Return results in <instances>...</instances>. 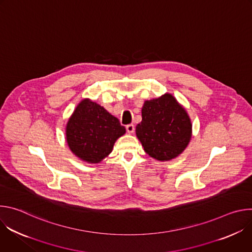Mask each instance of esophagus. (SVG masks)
I'll list each match as a JSON object with an SVG mask.
<instances>
[{"mask_svg":"<svg viewBox=\"0 0 252 252\" xmlns=\"http://www.w3.org/2000/svg\"><path fill=\"white\" fill-rule=\"evenodd\" d=\"M126 131H127L128 133H132V132L134 131V126H133V125H127V126H126Z\"/></svg>","mask_w":252,"mask_h":252,"instance_id":"esophagus-1","label":"esophagus"}]
</instances>
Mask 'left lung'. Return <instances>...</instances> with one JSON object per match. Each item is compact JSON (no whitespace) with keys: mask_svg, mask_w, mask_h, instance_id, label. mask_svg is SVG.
I'll return each mask as SVG.
<instances>
[{"mask_svg":"<svg viewBox=\"0 0 252 252\" xmlns=\"http://www.w3.org/2000/svg\"><path fill=\"white\" fill-rule=\"evenodd\" d=\"M135 133L145 152L167 161L181 155L191 138L192 125L185 107L170 94L146 100Z\"/></svg>","mask_w":252,"mask_h":252,"instance_id":"1","label":"left lung"}]
</instances>
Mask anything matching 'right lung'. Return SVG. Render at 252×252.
Masks as SVG:
<instances>
[{"label":"right lung","instance_id":"right-lung-1","mask_svg":"<svg viewBox=\"0 0 252 252\" xmlns=\"http://www.w3.org/2000/svg\"><path fill=\"white\" fill-rule=\"evenodd\" d=\"M125 126L96 102L85 98L67 121L65 138L75 156L89 163H98L109 156Z\"/></svg>","mask_w":252,"mask_h":252}]
</instances>
